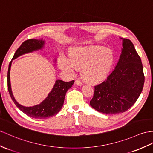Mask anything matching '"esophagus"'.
<instances>
[{"label":"esophagus","mask_w":153,"mask_h":153,"mask_svg":"<svg viewBox=\"0 0 153 153\" xmlns=\"http://www.w3.org/2000/svg\"><path fill=\"white\" fill-rule=\"evenodd\" d=\"M75 84H76V85H79V86H81V85H83L82 82H81L80 80H75Z\"/></svg>","instance_id":"obj_1"}]
</instances>
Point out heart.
I'll list each match as a JSON object with an SVG mask.
<instances>
[{
    "mask_svg": "<svg viewBox=\"0 0 153 153\" xmlns=\"http://www.w3.org/2000/svg\"><path fill=\"white\" fill-rule=\"evenodd\" d=\"M114 62L112 51L102 47H78L70 57L62 55L59 58V68L70 74H74L77 69H82L83 77L91 84L105 80L111 71Z\"/></svg>",
    "mask_w": 153,
    "mask_h": 153,
    "instance_id": "b5f03b06",
    "label": "heart"
}]
</instances>
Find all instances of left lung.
Returning <instances> with one entry per match:
<instances>
[{"instance_id": "8db88e82", "label": "left lung", "mask_w": 153, "mask_h": 153, "mask_svg": "<svg viewBox=\"0 0 153 153\" xmlns=\"http://www.w3.org/2000/svg\"><path fill=\"white\" fill-rule=\"evenodd\" d=\"M122 39L121 54L106 80L95 86L89 105L99 112L117 114L128 110L138 99L145 76L141 58L131 41Z\"/></svg>"}]
</instances>
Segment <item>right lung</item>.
<instances>
[{
	"label": "right lung",
	"instance_id": "obj_1",
	"mask_svg": "<svg viewBox=\"0 0 153 153\" xmlns=\"http://www.w3.org/2000/svg\"><path fill=\"white\" fill-rule=\"evenodd\" d=\"M45 42L43 39H32L25 41L16 51L12 61L10 63L8 71V89L11 98L21 111L28 116L35 119H47L56 114L62 109L64 105L66 92L72 87L74 82V80L67 82L61 80H56L51 92L39 105L33 106H24L17 102L13 95L10 82V69L12 61L23 54L42 50L45 47ZM56 62V59L55 58L54 62Z\"/></svg>",
	"mask_w": 153,
	"mask_h": 153
}]
</instances>
